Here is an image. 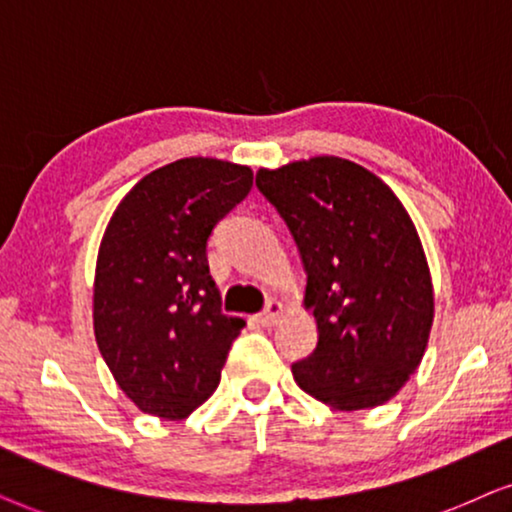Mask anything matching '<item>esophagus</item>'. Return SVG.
<instances>
[{
  "instance_id": "34e87169",
  "label": "esophagus",
  "mask_w": 512,
  "mask_h": 512,
  "mask_svg": "<svg viewBox=\"0 0 512 512\" xmlns=\"http://www.w3.org/2000/svg\"><path fill=\"white\" fill-rule=\"evenodd\" d=\"M283 316V304L281 302H269L267 309H264L260 316H257V323H262L264 327H271L276 325L278 320Z\"/></svg>"
}]
</instances>
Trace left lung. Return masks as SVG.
Masks as SVG:
<instances>
[{
	"label": "left lung",
	"mask_w": 512,
	"mask_h": 512,
	"mask_svg": "<svg viewBox=\"0 0 512 512\" xmlns=\"http://www.w3.org/2000/svg\"><path fill=\"white\" fill-rule=\"evenodd\" d=\"M255 182L295 238L318 325L316 349L292 365L297 386L339 412L388 403L424 358L435 311L412 217L384 180L339 156L260 168Z\"/></svg>",
	"instance_id": "left-lung-1"
}]
</instances>
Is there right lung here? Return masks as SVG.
I'll list each match as a JSON object with an SVG mask.
<instances>
[{
  "label": "right lung",
  "mask_w": 512,
  "mask_h": 512,
  "mask_svg": "<svg viewBox=\"0 0 512 512\" xmlns=\"http://www.w3.org/2000/svg\"><path fill=\"white\" fill-rule=\"evenodd\" d=\"M252 170L189 156L142 177L102 234L93 281L95 342L145 414L185 419L220 384L245 320L224 316L210 231L248 196Z\"/></svg>",
  "instance_id": "add662e5"
}]
</instances>
